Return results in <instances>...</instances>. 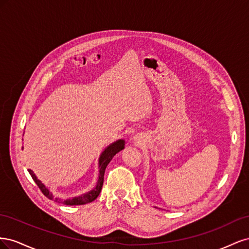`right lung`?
<instances>
[{
    "label": "right lung",
    "mask_w": 249,
    "mask_h": 249,
    "mask_svg": "<svg viewBox=\"0 0 249 249\" xmlns=\"http://www.w3.org/2000/svg\"><path fill=\"white\" fill-rule=\"evenodd\" d=\"M124 145H125V141L124 139H118L113 143H111L110 145H108L103 150V153L101 154L100 159H99V179H97L96 186L92 190H90L82 195H79V196H74L72 198H67L63 200L59 197H54V195H53V193L48 189V187L44 186V184H42L41 180L37 178V177L34 175V172L31 169H28V171L30 175H31L36 185L39 187L41 192L46 195L49 199L54 200L56 202H61L66 206L86 205V203H89L93 201L94 199H96V197L100 195L103 184H104V175H105V170H106L107 165L110 163L113 157H114L117 153H119L120 150H123L124 148Z\"/></svg>",
    "instance_id": "1"
}]
</instances>
